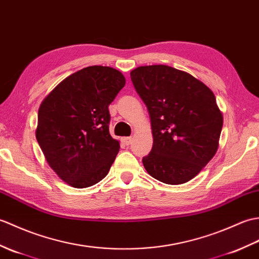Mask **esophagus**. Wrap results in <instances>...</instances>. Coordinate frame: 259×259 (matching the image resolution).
I'll return each mask as SVG.
<instances>
[{"mask_svg": "<svg viewBox=\"0 0 259 259\" xmlns=\"http://www.w3.org/2000/svg\"><path fill=\"white\" fill-rule=\"evenodd\" d=\"M123 142H124V144L125 145H131L132 144V142H133V139H132V137H124L123 139Z\"/></svg>", "mask_w": 259, "mask_h": 259, "instance_id": "34e87169", "label": "esophagus"}]
</instances>
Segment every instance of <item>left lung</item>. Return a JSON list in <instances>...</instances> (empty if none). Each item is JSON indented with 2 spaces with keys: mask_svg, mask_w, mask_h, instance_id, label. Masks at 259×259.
I'll use <instances>...</instances> for the list:
<instances>
[{
  "mask_svg": "<svg viewBox=\"0 0 259 259\" xmlns=\"http://www.w3.org/2000/svg\"><path fill=\"white\" fill-rule=\"evenodd\" d=\"M131 78L151 118L153 147L143 158L147 173L169 185L193 180L220 145L223 114L214 93L167 65L136 67Z\"/></svg>",
  "mask_w": 259,
  "mask_h": 259,
  "instance_id": "8db88e82",
  "label": "left lung"
}]
</instances>
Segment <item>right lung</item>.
Instances as JSON below:
<instances>
[{
    "label": "right lung",
    "mask_w": 259,
    "mask_h": 259,
    "mask_svg": "<svg viewBox=\"0 0 259 259\" xmlns=\"http://www.w3.org/2000/svg\"><path fill=\"white\" fill-rule=\"evenodd\" d=\"M125 77L110 66L82 68L57 84L38 108L35 136L50 167L75 188L101 182L119 151L108 105Z\"/></svg>",
    "instance_id": "add662e5"
}]
</instances>
